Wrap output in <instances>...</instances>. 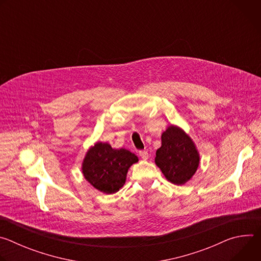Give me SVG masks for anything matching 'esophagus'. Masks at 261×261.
I'll return each mask as SVG.
<instances>
[{
  "label": "esophagus",
  "mask_w": 261,
  "mask_h": 261,
  "mask_svg": "<svg viewBox=\"0 0 261 261\" xmlns=\"http://www.w3.org/2000/svg\"><path fill=\"white\" fill-rule=\"evenodd\" d=\"M139 156L141 157V159L147 160V158H148V153H147L146 151H140V152H139Z\"/></svg>",
  "instance_id": "1"
}]
</instances>
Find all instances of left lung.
Here are the masks:
<instances>
[{
    "instance_id": "8db88e82",
    "label": "left lung",
    "mask_w": 261,
    "mask_h": 261,
    "mask_svg": "<svg viewBox=\"0 0 261 261\" xmlns=\"http://www.w3.org/2000/svg\"><path fill=\"white\" fill-rule=\"evenodd\" d=\"M161 142L156 152L155 163L166 179L177 186L190 180L200 161L191 137L181 128L170 125L162 133Z\"/></svg>"
}]
</instances>
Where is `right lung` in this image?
I'll return each mask as SVG.
<instances>
[{
    "instance_id": "right-lung-1",
    "label": "right lung",
    "mask_w": 261,
    "mask_h": 261,
    "mask_svg": "<svg viewBox=\"0 0 261 261\" xmlns=\"http://www.w3.org/2000/svg\"><path fill=\"white\" fill-rule=\"evenodd\" d=\"M138 162L136 155L126 148H113L107 142H96L83 161L85 178L105 194L118 192L126 181L130 166Z\"/></svg>"
}]
</instances>
